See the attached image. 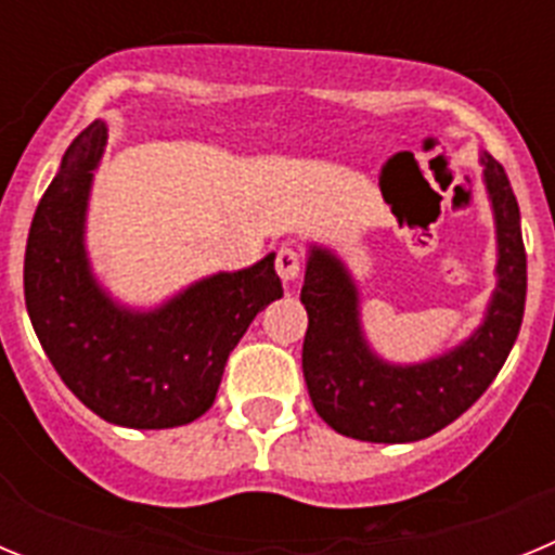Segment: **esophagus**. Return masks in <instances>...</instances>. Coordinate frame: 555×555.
Returning <instances> with one entry per match:
<instances>
[{
    "mask_svg": "<svg viewBox=\"0 0 555 555\" xmlns=\"http://www.w3.org/2000/svg\"><path fill=\"white\" fill-rule=\"evenodd\" d=\"M274 269L281 274L283 283H292L300 278L302 272V258L294 247H281L278 249V258H274Z\"/></svg>",
    "mask_w": 555,
    "mask_h": 555,
    "instance_id": "1",
    "label": "esophagus"
}]
</instances>
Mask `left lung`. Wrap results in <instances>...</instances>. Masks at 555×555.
<instances>
[{
  "instance_id": "8db88e82",
  "label": "left lung",
  "mask_w": 555,
  "mask_h": 555,
  "mask_svg": "<svg viewBox=\"0 0 555 555\" xmlns=\"http://www.w3.org/2000/svg\"><path fill=\"white\" fill-rule=\"evenodd\" d=\"M483 185L498 235V283L483 322L461 345L420 364L377 356L361 325V297L333 249L308 247L300 300L308 311L302 375L317 414L336 434L361 442L403 444L428 439L478 400L517 341L526 313V247L519 205L506 171L480 152Z\"/></svg>"
}]
</instances>
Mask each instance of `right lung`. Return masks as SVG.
Here are the masks:
<instances>
[{"mask_svg":"<svg viewBox=\"0 0 555 555\" xmlns=\"http://www.w3.org/2000/svg\"><path fill=\"white\" fill-rule=\"evenodd\" d=\"M107 144L96 119L43 191L24 253V300L43 352L82 405L121 428L194 423L214 405L228 356L255 313L281 300L274 253L191 283L155 308L113 300L86 249L88 197Z\"/></svg>","mask_w":555,"mask_h":555,"instance_id":"right-lung-1","label":"right lung"}]
</instances>
